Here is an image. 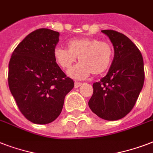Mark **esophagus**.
<instances>
[{"label": "esophagus", "instance_id": "esophagus-1", "mask_svg": "<svg viewBox=\"0 0 153 153\" xmlns=\"http://www.w3.org/2000/svg\"><path fill=\"white\" fill-rule=\"evenodd\" d=\"M82 82H74V87L75 88H78V87H79V86H82Z\"/></svg>", "mask_w": 153, "mask_h": 153}]
</instances>
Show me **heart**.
Returning a JSON list of instances; mask_svg holds the SVG:
<instances>
[{
  "label": "heart",
  "mask_w": 153,
  "mask_h": 153,
  "mask_svg": "<svg viewBox=\"0 0 153 153\" xmlns=\"http://www.w3.org/2000/svg\"><path fill=\"white\" fill-rule=\"evenodd\" d=\"M68 48L56 47L53 55L61 68L70 69L79 57V64L70 70L68 74L76 79H84L105 72L111 64L113 48L109 43L94 38H79L67 43Z\"/></svg>",
  "instance_id": "obj_1"
}]
</instances>
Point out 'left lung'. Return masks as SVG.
I'll return each instance as SVG.
<instances>
[{
    "instance_id": "1",
    "label": "left lung",
    "mask_w": 153,
    "mask_h": 153,
    "mask_svg": "<svg viewBox=\"0 0 153 153\" xmlns=\"http://www.w3.org/2000/svg\"><path fill=\"white\" fill-rule=\"evenodd\" d=\"M114 48V57L107 74L93 84L88 102L92 112L107 121L126 117L134 106L145 81L143 57L137 47L122 33L102 30Z\"/></svg>"
}]
</instances>
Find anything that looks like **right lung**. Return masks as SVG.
I'll return each mask as SVG.
<instances>
[{"label": "right lung", "mask_w": 153, "mask_h": 153, "mask_svg": "<svg viewBox=\"0 0 153 153\" xmlns=\"http://www.w3.org/2000/svg\"><path fill=\"white\" fill-rule=\"evenodd\" d=\"M59 38V32L48 28L31 32L13 51L8 63L9 90L21 114L32 123L55 121L74 86L54 58Z\"/></svg>", "instance_id": "add662e5"}]
</instances>
